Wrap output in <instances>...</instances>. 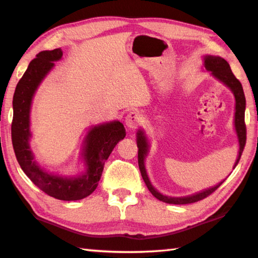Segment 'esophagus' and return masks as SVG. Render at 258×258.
<instances>
[{"label":"esophagus","instance_id":"34e87169","mask_svg":"<svg viewBox=\"0 0 258 258\" xmlns=\"http://www.w3.org/2000/svg\"><path fill=\"white\" fill-rule=\"evenodd\" d=\"M140 123V114L136 111H131L125 116V124L130 129H136Z\"/></svg>","mask_w":258,"mask_h":258}]
</instances>
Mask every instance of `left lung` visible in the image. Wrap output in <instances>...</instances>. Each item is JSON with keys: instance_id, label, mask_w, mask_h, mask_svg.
<instances>
[{"instance_id": "left-lung-1", "label": "left lung", "mask_w": 258, "mask_h": 258, "mask_svg": "<svg viewBox=\"0 0 258 258\" xmlns=\"http://www.w3.org/2000/svg\"><path fill=\"white\" fill-rule=\"evenodd\" d=\"M205 67L208 71H210L212 73V75L215 76L216 79H218L220 82H222L223 84H226L228 87H229L235 95V100H236L235 127L238 135V140H239V154H238V157L235 163V166H234L235 168L237 166L238 162H239L241 154L244 152V148L246 145V124H245L246 99H245L244 90H242L240 82L237 80V77L234 75V73L231 72L228 61L223 59V58L218 57V56H206ZM137 147H138V165H139L140 173H142V176L150 193H152L155 198L158 199L159 201L171 203V205H188V203L198 202L210 196V194L215 192L216 189L219 187L223 182H225L222 181L216 186L205 189V191L193 194V196H189V197L172 198V197L163 196V194H160L158 191H156L152 184H150L147 173H146L144 160H145V156L147 155V152H148V143L142 130H139L137 133Z\"/></svg>"}]
</instances>
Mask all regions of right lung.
Wrapping results in <instances>:
<instances>
[{"label":"right lung","instance_id":"1","mask_svg":"<svg viewBox=\"0 0 258 258\" xmlns=\"http://www.w3.org/2000/svg\"><path fill=\"white\" fill-rule=\"evenodd\" d=\"M62 56L60 48L40 51L29 64L13 95L12 145L18 163L27 176L42 192L58 200L75 201L86 198L98 186L105 160L115 145L125 137V129L119 121L92 128L87 135L84 159L87 171L80 177H60L50 175L38 166L29 147V114L32 96L43 77L53 67V61Z\"/></svg>","mask_w":258,"mask_h":258}]
</instances>
